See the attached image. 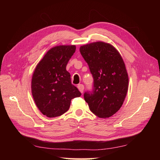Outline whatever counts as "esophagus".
<instances>
[{"mask_svg":"<svg viewBox=\"0 0 160 160\" xmlns=\"http://www.w3.org/2000/svg\"><path fill=\"white\" fill-rule=\"evenodd\" d=\"M78 89H79V91H80L81 93H83V91H84V85L82 84H79L78 85Z\"/></svg>","mask_w":160,"mask_h":160,"instance_id":"esophagus-1","label":"esophagus"}]
</instances>
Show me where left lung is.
<instances>
[{
  "instance_id": "obj_1",
  "label": "left lung",
  "mask_w": 160,
  "mask_h": 160,
  "mask_svg": "<svg viewBox=\"0 0 160 160\" xmlns=\"http://www.w3.org/2000/svg\"><path fill=\"white\" fill-rule=\"evenodd\" d=\"M80 52L93 78V90L84 93V100L98 117L109 118L121 108L127 93L128 77L123 59L113 46L104 42L81 46Z\"/></svg>"
}]
</instances>
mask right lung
<instances>
[{
	"instance_id": "right-lung-1",
	"label": "right lung",
	"mask_w": 160,
	"mask_h": 160,
	"mask_svg": "<svg viewBox=\"0 0 160 160\" xmlns=\"http://www.w3.org/2000/svg\"><path fill=\"white\" fill-rule=\"evenodd\" d=\"M76 52L75 45H60L49 49L37 64L32 80V93L37 107L48 118L69 110L71 101L81 93L71 84L67 64Z\"/></svg>"
}]
</instances>
